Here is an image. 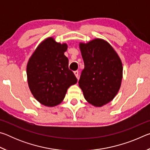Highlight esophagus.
I'll list each match as a JSON object with an SVG mask.
<instances>
[{
    "label": "esophagus",
    "instance_id": "1",
    "mask_svg": "<svg viewBox=\"0 0 150 150\" xmlns=\"http://www.w3.org/2000/svg\"><path fill=\"white\" fill-rule=\"evenodd\" d=\"M74 74L76 76V77L78 78V76H79V71H75Z\"/></svg>",
    "mask_w": 150,
    "mask_h": 150
}]
</instances>
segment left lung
Segmentation results:
<instances>
[{
    "mask_svg": "<svg viewBox=\"0 0 150 150\" xmlns=\"http://www.w3.org/2000/svg\"><path fill=\"white\" fill-rule=\"evenodd\" d=\"M85 67L79 84L85 98L95 106H102L115 98L120 87L122 64L108 42L95 39L80 44Z\"/></svg>",
    "mask_w": 150,
    "mask_h": 150,
    "instance_id": "obj_1",
    "label": "left lung"
}]
</instances>
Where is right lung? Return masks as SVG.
I'll return each instance as SVG.
<instances>
[{"label": "right lung", "instance_id": "1", "mask_svg": "<svg viewBox=\"0 0 150 150\" xmlns=\"http://www.w3.org/2000/svg\"><path fill=\"white\" fill-rule=\"evenodd\" d=\"M67 49V44L49 38L39 45L28 63L30 89L35 99L45 106L59 105L67 88L77 82L64 55Z\"/></svg>", "mask_w": 150, "mask_h": 150}]
</instances>
